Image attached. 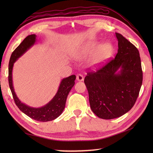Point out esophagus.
<instances>
[{"label": "esophagus", "instance_id": "34e87169", "mask_svg": "<svg viewBox=\"0 0 153 153\" xmlns=\"http://www.w3.org/2000/svg\"><path fill=\"white\" fill-rule=\"evenodd\" d=\"M76 79L77 81H83V80H84V76L81 74H78L76 77Z\"/></svg>", "mask_w": 153, "mask_h": 153}]
</instances>
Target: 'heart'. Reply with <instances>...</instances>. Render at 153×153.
I'll return each mask as SVG.
<instances>
[{"label": "heart", "mask_w": 153, "mask_h": 153, "mask_svg": "<svg viewBox=\"0 0 153 153\" xmlns=\"http://www.w3.org/2000/svg\"><path fill=\"white\" fill-rule=\"evenodd\" d=\"M114 51V47L109 42L100 44L97 40L87 41L77 51L76 55L79 58H86L92 55L90 64L93 67H99L105 63Z\"/></svg>", "instance_id": "1"}]
</instances>
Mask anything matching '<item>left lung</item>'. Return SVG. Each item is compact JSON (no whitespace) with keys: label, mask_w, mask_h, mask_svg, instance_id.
<instances>
[{"label":"left lung","mask_w":153,"mask_h":153,"mask_svg":"<svg viewBox=\"0 0 153 153\" xmlns=\"http://www.w3.org/2000/svg\"><path fill=\"white\" fill-rule=\"evenodd\" d=\"M118 51L115 59L85 77L90 108L104 120L121 117L135 104L142 84L139 51L119 33ZM119 68L120 71H117Z\"/></svg>","instance_id":"8db88e82"}]
</instances>
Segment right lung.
<instances>
[{
    "instance_id": "1",
    "label": "right lung",
    "mask_w": 153,
    "mask_h": 153,
    "mask_svg": "<svg viewBox=\"0 0 153 153\" xmlns=\"http://www.w3.org/2000/svg\"><path fill=\"white\" fill-rule=\"evenodd\" d=\"M36 40V36L32 34L27 36L23 42L13 52L9 63V84L15 104L23 113L33 120L46 122L57 118L65 107L67 97L75 84L76 77L75 75L62 79L59 85L58 91L50 102L40 108H33L24 104L19 100L14 91L12 80V70L13 64L17 59L24 54L31 46H32Z\"/></svg>"
}]
</instances>
